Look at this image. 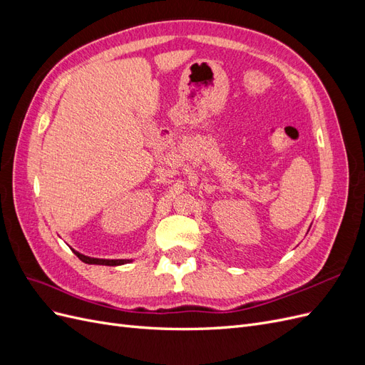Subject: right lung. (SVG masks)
Listing matches in <instances>:
<instances>
[{
    "instance_id": "add662e5",
    "label": "right lung",
    "mask_w": 365,
    "mask_h": 365,
    "mask_svg": "<svg viewBox=\"0 0 365 365\" xmlns=\"http://www.w3.org/2000/svg\"><path fill=\"white\" fill-rule=\"evenodd\" d=\"M73 252L82 262H85L88 264H105V267H118V264H125V263L132 262L130 259H96V257H88V256H85V254L76 251V250H73Z\"/></svg>"
}]
</instances>
